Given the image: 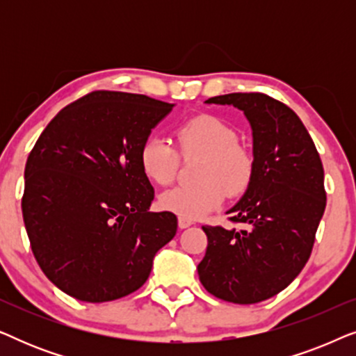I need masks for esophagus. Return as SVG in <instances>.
Instances as JSON below:
<instances>
[{"mask_svg":"<svg viewBox=\"0 0 356 356\" xmlns=\"http://www.w3.org/2000/svg\"><path fill=\"white\" fill-rule=\"evenodd\" d=\"M193 220H189V218H184V217H178V227L179 228H188L193 225Z\"/></svg>","mask_w":356,"mask_h":356,"instance_id":"esophagus-1","label":"esophagus"}]
</instances>
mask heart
<instances>
[{"mask_svg":"<svg viewBox=\"0 0 356 356\" xmlns=\"http://www.w3.org/2000/svg\"><path fill=\"white\" fill-rule=\"evenodd\" d=\"M236 131L212 115H199L177 129L183 155L201 157L193 186H178L160 196V206L179 217L196 220L217 209L225 199L245 193L252 178L251 154L236 143ZM140 170L149 181L167 186L173 181L178 154L167 140L150 136L139 150Z\"/></svg>","mask_w":356,"mask_h":356,"instance_id":"obj_1","label":"heart"}]
</instances>
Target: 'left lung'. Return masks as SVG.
Returning a JSON list of instances; mask_svg holds the SVG:
<instances>
[{
	"mask_svg": "<svg viewBox=\"0 0 356 356\" xmlns=\"http://www.w3.org/2000/svg\"><path fill=\"white\" fill-rule=\"evenodd\" d=\"M241 110L252 134V178L227 213L246 228L202 227L207 250L199 280L209 293L238 305L286 289L309 259L325 209L324 168L298 115L264 94L206 100Z\"/></svg>",
	"mask_w": 356,
	"mask_h": 356,
	"instance_id": "obj_1",
	"label": "left lung"
}]
</instances>
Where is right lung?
Instances as JSON below:
<instances>
[{
  "label": "right lung",
  "mask_w": 356,
  "mask_h": 356,
  "mask_svg": "<svg viewBox=\"0 0 356 356\" xmlns=\"http://www.w3.org/2000/svg\"><path fill=\"white\" fill-rule=\"evenodd\" d=\"M175 104L92 92L53 118L26 163L22 216L33 256L61 291L118 300L149 279L177 235V216L149 212L154 188L139 150Z\"/></svg>",
  "instance_id": "1"
}]
</instances>
